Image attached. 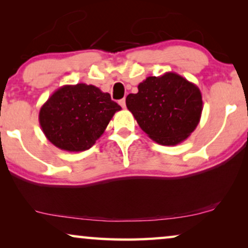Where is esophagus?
<instances>
[{"instance_id":"1","label":"esophagus","mask_w":248,"mask_h":248,"mask_svg":"<svg viewBox=\"0 0 248 248\" xmlns=\"http://www.w3.org/2000/svg\"><path fill=\"white\" fill-rule=\"evenodd\" d=\"M118 104H120L123 108L126 107V103H125V99H121L120 101H118Z\"/></svg>"}]
</instances>
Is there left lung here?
Segmentation results:
<instances>
[{
  "label": "left lung",
  "instance_id": "left-lung-1",
  "mask_svg": "<svg viewBox=\"0 0 248 248\" xmlns=\"http://www.w3.org/2000/svg\"><path fill=\"white\" fill-rule=\"evenodd\" d=\"M138 89V93L126 97V107L151 140L162 145L179 144L198 126L203 101L196 84L166 72L148 77Z\"/></svg>",
  "mask_w": 248,
  "mask_h": 248
}]
</instances>
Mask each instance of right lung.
Wrapping results in <instances>:
<instances>
[{
  "label": "right lung",
  "mask_w": 248,
  "mask_h": 248,
  "mask_svg": "<svg viewBox=\"0 0 248 248\" xmlns=\"http://www.w3.org/2000/svg\"><path fill=\"white\" fill-rule=\"evenodd\" d=\"M120 105L93 84H65L54 91L39 110L40 127L61 150L90 149L106 130Z\"/></svg>",
  "instance_id": "right-lung-1"
}]
</instances>
